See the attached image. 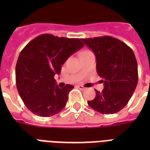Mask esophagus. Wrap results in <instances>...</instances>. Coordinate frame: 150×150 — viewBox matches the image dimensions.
Listing matches in <instances>:
<instances>
[{
    "mask_svg": "<svg viewBox=\"0 0 150 150\" xmlns=\"http://www.w3.org/2000/svg\"><path fill=\"white\" fill-rule=\"evenodd\" d=\"M78 88H79V89H81V90H84V89H86V88L84 87L83 86H78Z\"/></svg>",
    "mask_w": 150,
    "mask_h": 150,
    "instance_id": "obj_1",
    "label": "esophagus"
}]
</instances>
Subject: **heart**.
Here are the masks:
<instances>
[{
  "instance_id": "b5f03b06",
  "label": "heart",
  "mask_w": 150,
  "mask_h": 150,
  "mask_svg": "<svg viewBox=\"0 0 150 150\" xmlns=\"http://www.w3.org/2000/svg\"><path fill=\"white\" fill-rule=\"evenodd\" d=\"M89 52V51H85V52H83L82 53H86V52ZM82 53H81V54H82Z\"/></svg>"
}]
</instances>
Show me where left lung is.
<instances>
[{"instance_id": "left-lung-1", "label": "left lung", "mask_w": 150, "mask_h": 150, "mask_svg": "<svg viewBox=\"0 0 150 150\" xmlns=\"http://www.w3.org/2000/svg\"><path fill=\"white\" fill-rule=\"evenodd\" d=\"M96 57V71L104 83L102 92L96 91L92 109L103 114H114L126 106L138 83V65L132 50L120 40L103 36L81 38Z\"/></svg>"}]
</instances>
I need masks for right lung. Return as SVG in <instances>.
Masks as SVG:
<instances>
[{"label":"right lung","instance_id":"1","mask_svg":"<svg viewBox=\"0 0 150 150\" xmlns=\"http://www.w3.org/2000/svg\"><path fill=\"white\" fill-rule=\"evenodd\" d=\"M84 46L79 38L43 34L31 40L21 52L16 64V86L29 110L41 117L58 114L66 105L74 86L56 85L54 75L62 65Z\"/></svg>","mask_w":150,"mask_h":150}]
</instances>
